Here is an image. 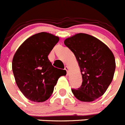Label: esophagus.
<instances>
[{
	"label": "esophagus",
	"mask_w": 125,
	"mask_h": 125,
	"mask_svg": "<svg viewBox=\"0 0 125 125\" xmlns=\"http://www.w3.org/2000/svg\"><path fill=\"white\" fill-rule=\"evenodd\" d=\"M65 70L66 71H67V75H69V69H69V67H68V66H65Z\"/></svg>",
	"instance_id": "1"
}]
</instances>
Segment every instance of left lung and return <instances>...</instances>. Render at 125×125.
<instances>
[{"label":"left lung","mask_w":125,"mask_h":125,"mask_svg":"<svg viewBox=\"0 0 125 125\" xmlns=\"http://www.w3.org/2000/svg\"><path fill=\"white\" fill-rule=\"evenodd\" d=\"M75 55L82 77L81 86L71 89L82 102H92L104 94L112 82L115 71V59L105 44L93 36L77 33L64 40Z\"/></svg>","instance_id":"8db88e82"}]
</instances>
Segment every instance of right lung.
<instances>
[{
    "mask_svg": "<svg viewBox=\"0 0 125 125\" xmlns=\"http://www.w3.org/2000/svg\"><path fill=\"white\" fill-rule=\"evenodd\" d=\"M59 40L58 36L41 32L25 40L13 56L12 71L16 83L31 101L43 102L48 100L58 79L62 75L48 58Z\"/></svg>",
    "mask_w": 125,
    "mask_h": 125,
    "instance_id": "obj_1",
    "label": "right lung"
}]
</instances>
